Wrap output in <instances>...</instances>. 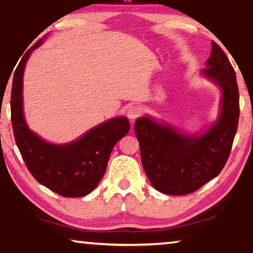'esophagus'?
Instances as JSON below:
<instances>
[{"label":"esophagus","instance_id":"34e87169","mask_svg":"<svg viewBox=\"0 0 253 253\" xmlns=\"http://www.w3.org/2000/svg\"><path fill=\"white\" fill-rule=\"evenodd\" d=\"M142 110L143 109L141 107H138V105H131V107L128 109V111H127L128 118H129L130 120H135L136 118H138L139 116H141Z\"/></svg>","mask_w":253,"mask_h":253}]
</instances>
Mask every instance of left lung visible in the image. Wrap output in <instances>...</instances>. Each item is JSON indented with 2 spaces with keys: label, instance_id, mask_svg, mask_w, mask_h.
<instances>
[{
  "label": "left lung",
  "instance_id": "left-lung-1",
  "mask_svg": "<svg viewBox=\"0 0 253 253\" xmlns=\"http://www.w3.org/2000/svg\"><path fill=\"white\" fill-rule=\"evenodd\" d=\"M202 75L221 89L220 115L200 135H185L150 117L135 122L141 159L152 186L164 194L185 195L199 190L224 168L239 125L236 75L225 52L214 42Z\"/></svg>",
  "mask_w": 253,
  "mask_h": 253
}]
</instances>
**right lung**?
I'll use <instances>...</instances> for the list:
<instances>
[{"mask_svg":"<svg viewBox=\"0 0 253 253\" xmlns=\"http://www.w3.org/2000/svg\"><path fill=\"white\" fill-rule=\"evenodd\" d=\"M37 41L19 62L11 90V122L14 139L30 174L37 182L66 198H81L97 186L107 169L109 157L120 138L129 131L126 117H117L95 126L68 144H51L28 128L22 111V77Z\"/></svg>","mask_w":253,"mask_h":253,"instance_id":"obj_1","label":"right lung"}]
</instances>
